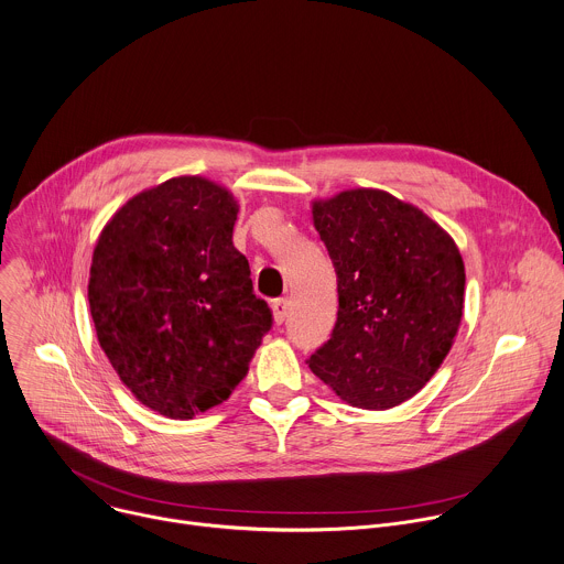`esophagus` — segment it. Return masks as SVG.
<instances>
[{
    "instance_id": "34e87169",
    "label": "esophagus",
    "mask_w": 564,
    "mask_h": 564,
    "mask_svg": "<svg viewBox=\"0 0 564 564\" xmlns=\"http://www.w3.org/2000/svg\"><path fill=\"white\" fill-rule=\"evenodd\" d=\"M272 314H274V321L276 325H281L288 316V299H276L272 301Z\"/></svg>"
}]
</instances>
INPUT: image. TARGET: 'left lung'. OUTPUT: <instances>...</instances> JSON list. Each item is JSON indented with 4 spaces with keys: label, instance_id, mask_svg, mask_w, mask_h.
I'll list each match as a JSON object with an SVG mask.
<instances>
[{
    "label": "left lung",
    "instance_id": "8db88e82",
    "mask_svg": "<svg viewBox=\"0 0 564 564\" xmlns=\"http://www.w3.org/2000/svg\"><path fill=\"white\" fill-rule=\"evenodd\" d=\"M312 219L336 272L338 314L307 365L354 408H397L452 349L463 257L436 221L383 191L356 187L314 202Z\"/></svg>",
    "mask_w": 564,
    "mask_h": 564
}]
</instances>
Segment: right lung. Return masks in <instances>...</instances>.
Masks as SVG:
<instances>
[{"label": "right lung", "instance_id": "obj_1", "mask_svg": "<svg viewBox=\"0 0 564 564\" xmlns=\"http://www.w3.org/2000/svg\"><path fill=\"white\" fill-rule=\"evenodd\" d=\"M237 213L226 187L174 176L121 206L93 252L99 345L134 399L167 419L228 401L272 327L232 243Z\"/></svg>", "mask_w": 564, "mask_h": 564}]
</instances>
